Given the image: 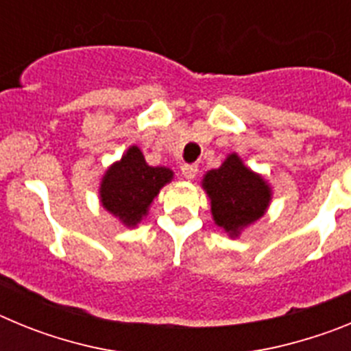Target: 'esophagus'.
I'll return each instance as SVG.
<instances>
[{"label": "esophagus", "mask_w": 351, "mask_h": 351, "mask_svg": "<svg viewBox=\"0 0 351 351\" xmlns=\"http://www.w3.org/2000/svg\"><path fill=\"white\" fill-rule=\"evenodd\" d=\"M181 170H182V176H184L186 179H193L195 176H197V172H198V167L195 165V163H190V165H182L181 167Z\"/></svg>", "instance_id": "esophagus-1"}]
</instances>
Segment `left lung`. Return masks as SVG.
<instances>
[{
  "instance_id": "left-lung-1",
  "label": "left lung",
  "mask_w": 351,
  "mask_h": 351,
  "mask_svg": "<svg viewBox=\"0 0 351 351\" xmlns=\"http://www.w3.org/2000/svg\"><path fill=\"white\" fill-rule=\"evenodd\" d=\"M200 184L210 200L214 223L232 239L255 225L272 202L267 179L251 170L237 153L228 154L218 169L207 170Z\"/></svg>"
}]
</instances>
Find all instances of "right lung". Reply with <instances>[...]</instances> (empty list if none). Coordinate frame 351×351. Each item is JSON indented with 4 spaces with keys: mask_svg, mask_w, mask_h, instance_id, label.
Wrapping results in <instances>:
<instances>
[{
    "mask_svg": "<svg viewBox=\"0 0 351 351\" xmlns=\"http://www.w3.org/2000/svg\"><path fill=\"white\" fill-rule=\"evenodd\" d=\"M169 167H151L138 145H130L123 156L108 165L100 179L98 198L108 214L126 228H135L147 218L160 190L172 182Z\"/></svg>",
    "mask_w": 351,
    "mask_h": 351,
    "instance_id": "obj_1",
    "label": "right lung"
}]
</instances>
